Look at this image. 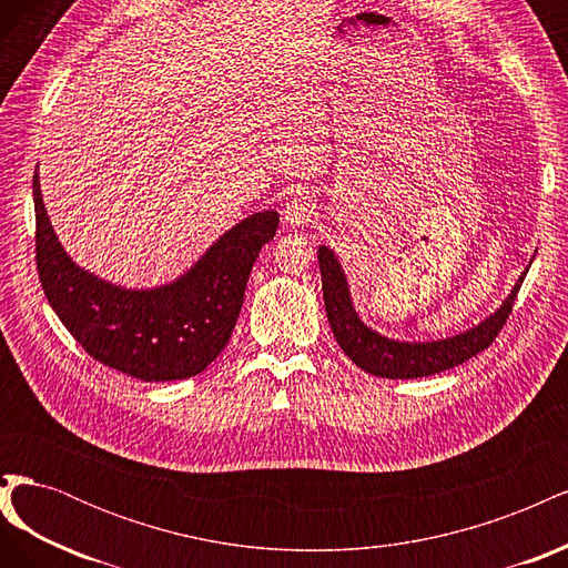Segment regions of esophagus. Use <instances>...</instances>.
Here are the masks:
<instances>
[{"mask_svg":"<svg viewBox=\"0 0 568 568\" xmlns=\"http://www.w3.org/2000/svg\"><path fill=\"white\" fill-rule=\"evenodd\" d=\"M313 213H315V203H313L311 196L303 194V192L291 196L288 203L284 205V211H282L284 222H286L288 227H301V225H305V222L313 217Z\"/></svg>","mask_w":568,"mask_h":568,"instance_id":"1","label":"esophagus"}]
</instances>
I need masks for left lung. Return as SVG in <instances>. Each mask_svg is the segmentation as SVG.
Wrapping results in <instances>:
<instances>
[{
    "instance_id": "obj_1",
    "label": "left lung",
    "mask_w": 568,
    "mask_h": 568,
    "mask_svg": "<svg viewBox=\"0 0 568 568\" xmlns=\"http://www.w3.org/2000/svg\"><path fill=\"white\" fill-rule=\"evenodd\" d=\"M317 261L322 272L324 307L332 324L334 338L338 341L343 353H346L359 369H365L374 376H384V379H417V376H432L467 363L469 357L486 351L495 341L497 332L503 329V324L507 322L514 298H517L521 282L528 272V267L521 272V277L511 286L509 296L503 301V305L486 320L474 324L471 329L436 341H398L374 332L372 326L359 320L353 305L346 272H343L338 255L329 246L322 244L317 248Z\"/></svg>"
}]
</instances>
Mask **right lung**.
<instances>
[{"label": "right lung", "instance_id": "right-lung-1", "mask_svg": "<svg viewBox=\"0 0 568 568\" xmlns=\"http://www.w3.org/2000/svg\"><path fill=\"white\" fill-rule=\"evenodd\" d=\"M32 199L38 272L49 305L101 365L149 384L189 379L222 353L255 257L280 227L277 211L253 213L175 282L128 288L101 280L65 253L44 209L40 173L32 178Z\"/></svg>", "mask_w": 568, "mask_h": 568}]
</instances>
